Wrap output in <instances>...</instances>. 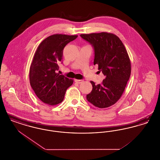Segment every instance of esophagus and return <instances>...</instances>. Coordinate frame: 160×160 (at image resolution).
Returning <instances> with one entry per match:
<instances>
[{
	"label": "esophagus",
	"instance_id": "34e87169",
	"mask_svg": "<svg viewBox=\"0 0 160 160\" xmlns=\"http://www.w3.org/2000/svg\"><path fill=\"white\" fill-rule=\"evenodd\" d=\"M75 82H76L77 83L80 84L83 82V80H77V79H76Z\"/></svg>",
	"mask_w": 160,
	"mask_h": 160
}]
</instances>
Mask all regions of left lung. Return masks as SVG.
Here are the masks:
<instances>
[{"label":"left lung","instance_id":"obj_1","mask_svg":"<svg viewBox=\"0 0 160 160\" xmlns=\"http://www.w3.org/2000/svg\"><path fill=\"white\" fill-rule=\"evenodd\" d=\"M81 37L94 48L93 64L106 76L101 84L91 81L92 90L86 98L101 108L114 104L125 91L131 71L128 54L119 38L112 33L81 34Z\"/></svg>","mask_w":160,"mask_h":160}]
</instances>
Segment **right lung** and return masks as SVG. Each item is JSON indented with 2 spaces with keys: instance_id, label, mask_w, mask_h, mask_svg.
<instances>
[{
  "instance_id": "1",
  "label": "right lung",
  "mask_w": 160,
  "mask_h": 160,
  "mask_svg": "<svg viewBox=\"0 0 160 160\" xmlns=\"http://www.w3.org/2000/svg\"><path fill=\"white\" fill-rule=\"evenodd\" d=\"M78 35L54 34L44 39L34 54L29 71L31 87L39 99L55 106L64 99L67 89L74 80L57 73L63 50Z\"/></svg>"
}]
</instances>
